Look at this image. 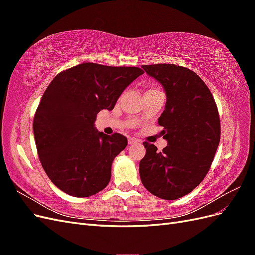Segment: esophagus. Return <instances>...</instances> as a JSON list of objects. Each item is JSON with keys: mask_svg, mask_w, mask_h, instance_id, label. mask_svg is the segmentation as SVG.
Here are the masks:
<instances>
[{"mask_svg": "<svg viewBox=\"0 0 255 255\" xmlns=\"http://www.w3.org/2000/svg\"><path fill=\"white\" fill-rule=\"evenodd\" d=\"M140 142H139V140H137L136 138H134V137H129L128 138V144L129 145H135V144H139Z\"/></svg>", "mask_w": 255, "mask_h": 255, "instance_id": "34e87169", "label": "esophagus"}]
</instances>
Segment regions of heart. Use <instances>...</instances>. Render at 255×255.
Returning <instances> with one entry per match:
<instances>
[{
    "mask_svg": "<svg viewBox=\"0 0 255 255\" xmlns=\"http://www.w3.org/2000/svg\"><path fill=\"white\" fill-rule=\"evenodd\" d=\"M153 91H159V90H157L156 88H150V89H148V91H146V92H153ZM146 92H145V94H146Z\"/></svg>",
    "mask_w": 255,
    "mask_h": 255,
    "instance_id": "b5f03b06",
    "label": "heart"
}]
</instances>
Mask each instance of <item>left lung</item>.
Instances as JSON below:
<instances>
[{"label": "left lung", "instance_id": "obj_1", "mask_svg": "<svg viewBox=\"0 0 255 255\" xmlns=\"http://www.w3.org/2000/svg\"><path fill=\"white\" fill-rule=\"evenodd\" d=\"M141 67L166 91L158 126L168 145L159 152L143 142L140 179L152 195L175 200L194 190L210 170L220 141L218 109L205 83L190 69L173 64Z\"/></svg>", "mask_w": 255, "mask_h": 255}]
</instances>
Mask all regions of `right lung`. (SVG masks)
Segmentation results:
<instances>
[{"mask_svg": "<svg viewBox=\"0 0 255 255\" xmlns=\"http://www.w3.org/2000/svg\"><path fill=\"white\" fill-rule=\"evenodd\" d=\"M138 67L84 63L58 73L38 105L33 121L38 157L52 183L72 197H90L110 183L115 157L126 136L95 128L97 115L114 110Z\"/></svg>", "mask_w": 255, "mask_h": 255, "instance_id": "1", "label": "right lung"}]
</instances>
